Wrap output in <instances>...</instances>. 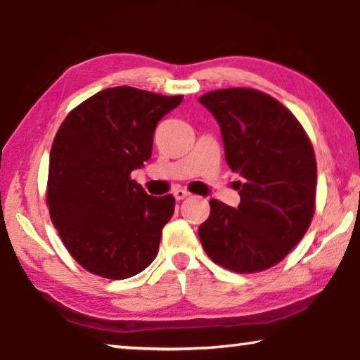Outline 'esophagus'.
Wrapping results in <instances>:
<instances>
[{"instance_id":"esophagus-1","label":"esophagus","mask_w":360,"mask_h":360,"mask_svg":"<svg viewBox=\"0 0 360 360\" xmlns=\"http://www.w3.org/2000/svg\"><path fill=\"white\" fill-rule=\"evenodd\" d=\"M173 195H174L176 200H184V198H187L191 193H188L187 191H184V188H176V191L173 192Z\"/></svg>"}]
</instances>
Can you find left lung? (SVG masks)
Segmentation results:
<instances>
[{"mask_svg":"<svg viewBox=\"0 0 360 360\" xmlns=\"http://www.w3.org/2000/svg\"><path fill=\"white\" fill-rule=\"evenodd\" d=\"M214 115L225 160L241 202L211 200L200 225L205 252L224 268L255 273L283 260L303 238L314 214L313 146L288 108L254 89H224L200 96Z\"/></svg>","mask_w":360,"mask_h":360,"instance_id":"obj_1","label":"left lung"}]
</instances>
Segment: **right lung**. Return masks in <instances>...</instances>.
I'll list each match as a JSON object with an SVG mask.
<instances>
[{
  "mask_svg": "<svg viewBox=\"0 0 360 360\" xmlns=\"http://www.w3.org/2000/svg\"><path fill=\"white\" fill-rule=\"evenodd\" d=\"M181 101L122 85L90 96L58 129L49 212L70 254L94 275L125 279L155 259L174 197L148 195L130 174L150 158L158 120Z\"/></svg>",
  "mask_w": 360,
  "mask_h": 360,
  "instance_id": "add662e5",
  "label": "right lung"
}]
</instances>
